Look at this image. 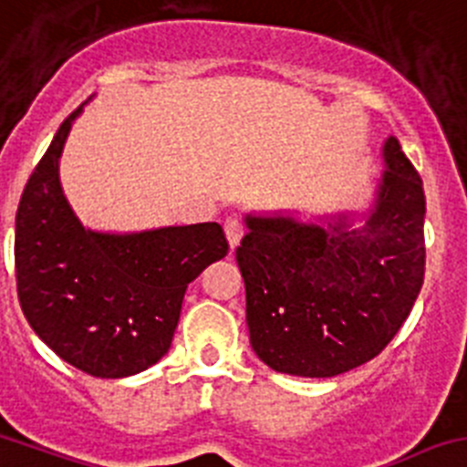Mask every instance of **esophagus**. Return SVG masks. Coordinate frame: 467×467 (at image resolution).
I'll return each instance as SVG.
<instances>
[{"instance_id":"1","label":"esophagus","mask_w":467,"mask_h":467,"mask_svg":"<svg viewBox=\"0 0 467 467\" xmlns=\"http://www.w3.org/2000/svg\"><path fill=\"white\" fill-rule=\"evenodd\" d=\"M224 234H226V241H229L231 250H236V247L241 245L243 234H245V229H243V222L238 220V217H229V220L224 222Z\"/></svg>"}]
</instances>
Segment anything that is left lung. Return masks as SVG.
Wrapping results in <instances>:
<instances>
[{
	"label": "left lung",
	"instance_id": "left-lung-1",
	"mask_svg": "<svg viewBox=\"0 0 467 467\" xmlns=\"http://www.w3.org/2000/svg\"><path fill=\"white\" fill-rule=\"evenodd\" d=\"M364 224L355 213L303 222L247 213L236 250L250 344L279 374L332 379L374 359L410 314L424 282L421 179L397 137Z\"/></svg>",
	"mask_w": 467,
	"mask_h": 467
}]
</instances>
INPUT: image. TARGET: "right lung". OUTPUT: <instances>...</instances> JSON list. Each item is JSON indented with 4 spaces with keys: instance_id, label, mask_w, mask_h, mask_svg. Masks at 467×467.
<instances>
[{
    "instance_id": "obj_1",
    "label": "right lung",
    "mask_w": 467,
    "mask_h": 467,
    "mask_svg": "<svg viewBox=\"0 0 467 467\" xmlns=\"http://www.w3.org/2000/svg\"><path fill=\"white\" fill-rule=\"evenodd\" d=\"M84 105L61 123L22 192L17 297L64 362L96 379H126L170 350L185 288L224 259L229 243L217 222L137 234L87 229L59 181L61 150Z\"/></svg>"
}]
</instances>
